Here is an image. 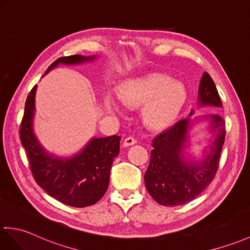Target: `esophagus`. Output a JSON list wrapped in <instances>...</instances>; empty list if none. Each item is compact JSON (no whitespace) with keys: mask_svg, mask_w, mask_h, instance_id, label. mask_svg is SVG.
Returning a JSON list of instances; mask_svg holds the SVG:
<instances>
[{"mask_svg":"<svg viewBox=\"0 0 250 250\" xmlns=\"http://www.w3.org/2000/svg\"><path fill=\"white\" fill-rule=\"evenodd\" d=\"M136 144V139L133 138V137H126L125 141H124V147H129L132 146V145Z\"/></svg>","mask_w":250,"mask_h":250,"instance_id":"obj_1","label":"esophagus"}]
</instances>
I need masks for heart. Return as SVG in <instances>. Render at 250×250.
Instances as JSON below:
<instances>
[{
	"mask_svg": "<svg viewBox=\"0 0 250 250\" xmlns=\"http://www.w3.org/2000/svg\"><path fill=\"white\" fill-rule=\"evenodd\" d=\"M119 100L129 106H142L143 120L151 129H165L179 117L188 101V88L182 82L164 73H148L124 80L117 86ZM112 94L104 96L111 111H119L120 103Z\"/></svg>",
	"mask_w": 250,
	"mask_h": 250,
	"instance_id": "obj_1",
	"label": "heart"
}]
</instances>
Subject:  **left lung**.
<instances>
[{
    "instance_id": "obj_1",
    "label": "left lung",
    "mask_w": 250,
    "mask_h": 250,
    "mask_svg": "<svg viewBox=\"0 0 250 250\" xmlns=\"http://www.w3.org/2000/svg\"><path fill=\"white\" fill-rule=\"evenodd\" d=\"M198 107H222L216 86L210 74H202L198 88ZM191 109L188 118L167 127L152 141L150 164L145 184L152 198L165 207L185 205L204 191L215 177L225 142V120L216 114L206 116L213 135L201 159L187 154L193 125Z\"/></svg>"
}]
</instances>
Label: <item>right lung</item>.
I'll use <instances>...</instances> for the list:
<instances>
[{"instance_id": "1", "label": "right lung", "mask_w": 250, "mask_h": 250, "mask_svg": "<svg viewBox=\"0 0 250 250\" xmlns=\"http://www.w3.org/2000/svg\"><path fill=\"white\" fill-rule=\"evenodd\" d=\"M96 59L97 55L60 57L44 74L61 63L80 65ZM36 89L35 85L27 96L20 129L21 143L27 153L34 179L48 195L62 204L74 208L95 205L108 188L113 161L119 154L120 136L92 137L78 153L66 158L51 153L34 131Z\"/></svg>"}]
</instances>
